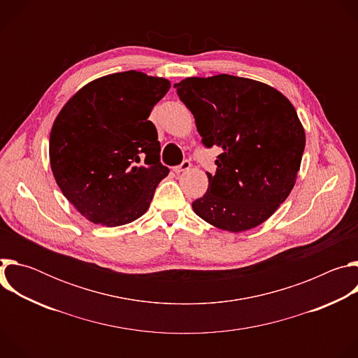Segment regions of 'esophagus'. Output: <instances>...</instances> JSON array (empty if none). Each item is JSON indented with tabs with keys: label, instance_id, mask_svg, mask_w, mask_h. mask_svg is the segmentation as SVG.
Returning <instances> with one entry per match:
<instances>
[{
	"label": "esophagus",
	"instance_id": "1",
	"mask_svg": "<svg viewBox=\"0 0 358 358\" xmlns=\"http://www.w3.org/2000/svg\"><path fill=\"white\" fill-rule=\"evenodd\" d=\"M189 167H191V162H189V160H184V162H182L180 166L174 167V171H176L177 174H180V173L188 171V170H189Z\"/></svg>",
	"mask_w": 358,
	"mask_h": 358
}]
</instances>
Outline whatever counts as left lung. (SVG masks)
I'll return each instance as SVG.
<instances>
[{
	"instance_id": "8db88e82",
	"label": "left lung",
	"mask_w": 358,
	"mask_h": 358,
	"mask_svg": "<svg viewBox=\"0 0 358 358\" xmlns=\"http://www.w3.org/2000/svg\"><path fill=\"white\" fill-rule=\"evenodd\" d=\"M174 87L202 144L222 150L194 213L229 232L261 225L287 198L300 169L306 136L293 105L269 85L225 73Z\"/></svg>"
}]
</instances>
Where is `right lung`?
<instances>
[{
    "mask_svg": "<svg viewBox=\"0 0 358 358\" xmlns=\"http://www.w3.org/2000/svg\"><path fill=\"white\" fill-rule=\"evenodd\" d=\"M170 86L137 71L108 75L83 86L57 116L50 169L68 201L93 224L119 227L140 218L169 176L157 129L147 119Z\"/></svg>",
    "mask_w": 358,
    "mask_h": 358,
    "instance_id": "1",
    "label": "right lung"
}]
</instances>
